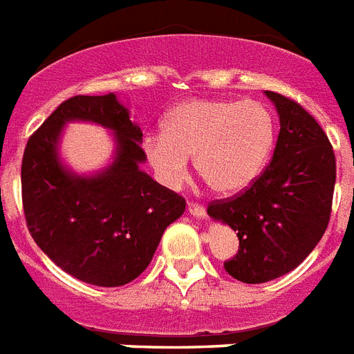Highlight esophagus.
I'll return each mask as SVG.
<instances>
[{
    "label": "esophagus",
    "instance_id": "obj_1",
    "mask_svg": "<svg viewBox=\"0 0 354 354\" xmlns=\"http://www.w3.org/2000/svg\"><path fill=\"white\" fill-rule=\"evenodd\" d=\"M189 212H191L192 216L196 218H205V207L198 205V203H189Z\"/></svg>",
    "mask_w": 354,
    "mask_h": 354
}]
</instances>
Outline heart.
Returning <instances> with one entry per match:
<instances>
[{"label":"heart","mask_w":354,"mask_h":354,"mask_svg":"<svg viewBox=\"0 0 354 354\" xmlns=\"http://www.w3.org/2000/svg\"><path fill=\"white\" fill-rule=\"evenodd\" d=\"M277 122L258 100L194 97L163 118V132L142 140L143 156L162 185L185 182L189 158L218 194H236L257 182L271 162Z\"/></svg>","instance_id":"obj_1"}]
</instances>
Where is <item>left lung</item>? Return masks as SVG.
I'll return each mask as SVG.
<instances>
[{
	"label": "left lung",
	"instance_id": "left-lung-1",
	"mask_svg": "<svg viewBox=\"0 0 354 354\" xmlns=\"http://www.w3.org/2000/svg\"><path fill=\"white\" fill-rule=\"evenodd\" d=\"M266 96L280 118L269 167L242 194L207 209L238 231L236 257L223 267L243 283L283 277L309 257L329 223L336 180L335 152L317 120L289 97Z\"/></svg>",
	"mask_w": 354,
	"mask_h": 354
}]
</instances>
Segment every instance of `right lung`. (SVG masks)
<instances>
[{
	"label": "right lung",
	"instance_id": "right-lung-1",
	"mask_svg": "<svg viewBox=\"0 0 354 354\" xmlns=\"http://www.w3.org/2000/svg\"><path fill=\"white\" fill-rule=\"evenodd\" d=\"M71 121L113 132L107 168L87 177L62 163L59 142ZM143 162L142 131L112 93L71 97L28 138L21 163L25 218L34 242L59 269L100 287L125 286L147 269L185 200L142 171Z\"/></svg>",
	"mask_w": 354,
	"mask_h": 354
}]
</instances>
